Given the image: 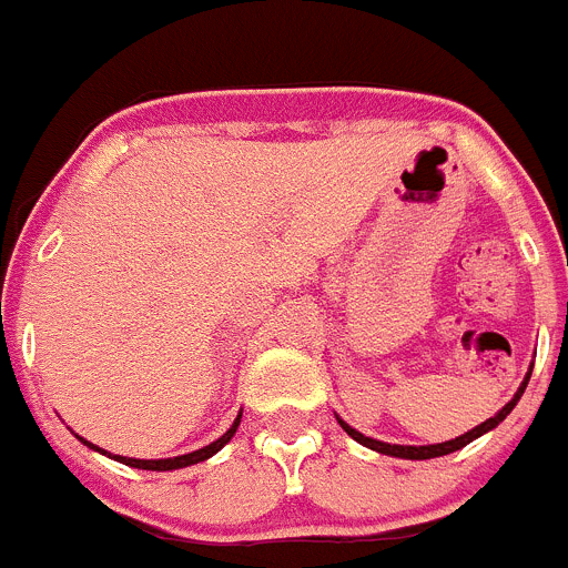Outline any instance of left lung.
Returning a JSON list of instances; mask_svg holds the SVG:
<instances>
[{
	"label": "left lung",
	"instance_id": "1",
	"mask_svg": "<svg viewBox=\"0 0 568 568\" xmlns=\"http://www.w3.org/2000/svg\"><path fill=\"white\" fill-rule=\"evenodd\" d=\"M529 375H531V373H529ZM529 375H526V381H524V384H520L518 395H515V398H511L509 404H506L504 409H500V413L495 415V418L484 420V424H480V426H475V429H469V433H466V435H460V438H455V440H446V444H433V446H398V444H384V440L366 438V435L355 433L353 426H349V424H344V420H341V418H338V424L344 426V433L349 435V438H353V440H358V444H364V446H369V449H375V453H381V455H393V458H406V460H426V458H440V455H449V453H455V449H464L466 444H471V440H475V438H480V435H484V433H489V429H495V426H498L500 420H504L506 415H509L511 409H515V404H518V398H520V395H524L526 384H529Z\"/></svg>",
	"mask_w": 568,
	"mask_h": 568
}]
</instances>
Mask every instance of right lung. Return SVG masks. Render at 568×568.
Returning <instances> with one entry per match:
<instances>
[{
	"label": "right lung",
	"instance_id": "obj_1",
	"mask_svg": "<svg viewBox=\"0 0 568 568\" xmlns=\"http://www.w3.org/2000/svg\"><path fill=\"white\" fill-rule=\"evenodd\" d=\"M239 424H241V415H239V418L233 420V426H230V429H227V433L222 435V438L213 440V444L204 446V449H195V453H190V455H179V458H164V460H139V458H122V455H113V458H115V460H122V464H128V466H135V469H150V471L182 469V466L199 464V460H207L210 455L219 453V449H222L224 444H230V438H233V435H235V429H239ZM84 444H88V440H84ZM88 446H93V444H88ZM93 449H99V446H93ZM104 455H108V453H104Z\"/></svg>",
	"mask_w": 568,
	"mask_h": 568
}]
</instances>
